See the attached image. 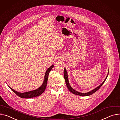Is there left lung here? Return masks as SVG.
Masks as SVG:
<instances>
[{
    "label": "left lung",
    "mask_w": 120,
    "mask_h": 120,
    "mask_svg": "<svg viewBox=\"0 0 120 120\" xmlns=\"http://www.w3.org/2000/svg\"><path fill=\"white\" fill-rule=\"evenodd\" d=\"M108 74H108L106 79H105V80L104 81V82L99 85L98 86V87H97V88H95V89H93V90L89 92H87V93H80V92H79L76 90H75L74 89H73L72 88L69 83V82H68V73H67V70L66 69V68H64V78H65V82H66V84H67V87L68 89L69 90L70 92H71L72 93H73L75 94H76V95H79V96H82V97H83V96H89V95H90L91 94H94V93H95L96 91H97L102 86V85L103 84V83L105 82L106 79H107V78L108 77Z\"/></svg>",
    "instance_id": "8db88e82"
}]
</instances>
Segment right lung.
Masks as SVG:
<instances>
[{
  "label": "right lung",
  "mask_w": 120,
  "mask_h": 120,
  "mask_svg": "<svg viewBox=\"0 0 120 120\" xmlns=\"http://www.w3.org/2000/svg\"><path fill=\"white\" fill-rule=\"evenodd\" d=\"M54 65H52L51 67H50L49 68H48L46 71V73L45 74L44 76V79L43 82L41 86L39 87L36 90H33V91H31L29 92H24V93H20L18 92H17L12 89L9 86H8L10 88L15 94H16L18 97H20L21 98H32L34 97H36L38 96H39V95H41L45 91L47 84V82H48V76H49V74L50 73V72L51 71Z\"/></svg>",
  "instance_id": "add662e5"
}]
</instances>
